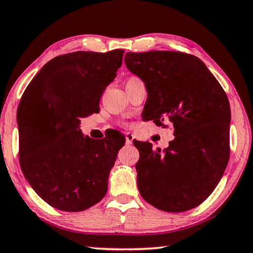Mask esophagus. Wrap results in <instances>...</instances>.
<instances>
[{"label":"esophagus","instance_id":"esophagus-1","mask_svg":"<svg viewBox=\"0 0 253 253\" xmlns=\"http://www.w3.org/2000/svg\"><path fill=\"white\" fill-rule=\"evenodd\" d=\"M133 139H134V135L132 133H127L126 134V143H127V145H130V143L133 142Z\"/></svg>","mask_w":253,"mask_h":253}]
</instances>
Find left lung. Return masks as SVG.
Masks as SVG:
<instances>
[{
  "label": "left lung",
  "instance_id": "obj_1",
  "mask_svg": "<svg viewBox=\"0 0 253 253\" xmlns=\"http://www.w3.org/2000/svg\"><path fill=\"white\" fill-rule=\"evenodd\" d=\"M127 69L145 83L143 112L156 126L174 127L165 150L134 141L139 149L137 188L143 200L167 212L204 202L217 187L230 158V104L202 60L178 51L127 52Z\"/></svg>",
  "mask_w": 253,
  "mask_h": 253
}]
</instances>
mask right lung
Listing matches in <instances>:
<instances>
[{"instance_id":"obj_1","label":"right lung","mask_w":253,"mask_h":253,"mask_svg":"<svg viewBox=\"0 0 253 253\" xmlns=\"http://www.w3.org/2000/svg\"><path fill=\"white\" fill-rule=\"evenodd\" d=\"M124 50L57 56L34 77L17 108L20 166L38 196L63 211H83L103 200L125 137L83 136L81 118L100 111Z\"/></svg>"}]
</instances>
